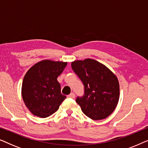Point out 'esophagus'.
Wrapping results in <instances>:
<instances>
[{"label": "esophagus", "instance_id": "esophagus-1", "mask_svg": "<svg viewBox=\"0 0 148 148\" xmlns=\"http://www.w3.org/2000/svg\"><path fill=\"white\" fill-rule=\"evenodd\" d=\"M75 95L74 93H71L69 95H68V98H75Z\"/></svg>", "mask_w": 148, "mask_h": 148}]
</instances>
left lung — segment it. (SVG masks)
I'll list each match as a JSON object with an SVG mask.
<instances>
[{"label": "left lung", "mask_w": 148, "mask_h": 148, "mask_svg": "<svg viewBox=\"0 0 148 148\" xmlns=\"http://www.w3.org/2000/svg\"><path fill=\"white\" fill-rule=\"evenodd\" d=\"M71 67L84 86V95L76 99L82 112L93 120H102L112 114L120 95L116 76L104 64L91 58L75 60Z\"/></svg>", "instance_id": "8db88e82"}]
</instances>
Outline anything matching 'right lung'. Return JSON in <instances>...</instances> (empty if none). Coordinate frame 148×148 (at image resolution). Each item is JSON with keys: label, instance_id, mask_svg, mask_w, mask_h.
Segmentation results:
<instances>
[{"label": "right lung", "instance_id": "obj_1", "mask_svg": "<svg viewBox=\"0 0 148 148\" xmlns=\"http://www.w3.org/2000/svg\"><path fill=\"white\" fill-rule=\"evenodd\" d=\"M66 64V62L44 60L26 73L22 83V98L34 115L41 118L50 116L66 98L60 92L57 77Z\"/></svg>", "mask_w": 148, "mask_h": 148}]
</instances>
